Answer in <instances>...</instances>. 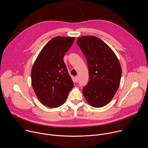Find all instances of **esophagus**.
<instances>
[{"label": "esophagus", "mask_w": 148, "mask_h": 148, "mask_svg": "<svg viewBox=\"0 0 148 148\" xmlns=\"http://www.w3.org/2000/svg\"><path fill=\"white\" fill-rule=\"evenodd\" d=\"M75 82H78V76L75 77Z\"/></svg>", "instance_id": "obj_1"}]
</instances>
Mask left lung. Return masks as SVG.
<instances>
[{
    "instance_id": "1",
    "label": "left lung",
    "mask_w": 148,
    "mask_h": 148,
    "mask_svg": "<svg viewBox=\"0 0 148 148\" xmlns=\"http://www.w3.org/2000/svg\"><path fill=\"white\" fill-rule=\"evenodd\" d=\"M77 43L85 55L89 69L88 85L82 89L86 102L102 108L113 99L120 85L122 69L112 49L95 36H83Z\"/></svg>"
}]
</instances>
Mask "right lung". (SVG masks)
Instances as JSON below:
<instances>
[{"mask_svg": "<svg viewBox=\"0 0 148 148\" xmlns=\"http://www.w3.org/2000/svg\"><path fill=\"white\" fill-rule=\"evenodd\" d=\"M74 39L75 37L53 38L42 48L33 64L31 84L38 99L46 106H62L74 86L63 57Z\"/></svg>", "mask_w": 148, "mask_h": 148, "instance_id": "1", "label": "right lung"}]
</instances>
